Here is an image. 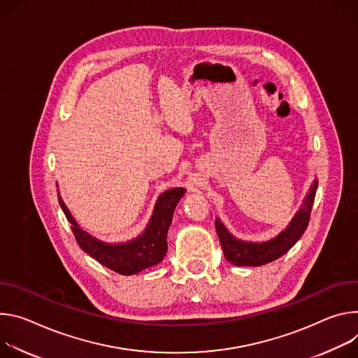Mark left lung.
I'll return each instance as SVG.
<instances>
[{
    "mask_svg": "<svg viewBox=\"0 0 358 358\" xmlns=\"http://www.w3.org/2000/svg\"><path fill=\"white\" fill-rule=\"evenodd\" d=\"M317 190V180L311 185L307 193L303 208L297 212L292 223L274 239L264 243H249L234 239L224 229V226L216 220V231L224 253V257L234 266H263L287 253L303 236L308 226L310 212Z\"/></svg>",
    "mask_w": 358,
    "mask_h": 358,
    "instance_id": "8db88e82",
    "label": "left lung"
}]
</instances>
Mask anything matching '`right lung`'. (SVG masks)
I'll return each instance as SVG.
<instances>
[{"instance_id":"1","label":"right lung","mask_w":358,"mask_h":358,"mask_svg":"<svg viewBox=\"0 0 358 358\" xmlns=\"http://www.w3.org/2000/svg\"><path fill=\"white\" fill-rule=\"evenodd\" d=\"M183 194L185 189L176 187L159 196L146 230L138 239L122 245H106L94 239L88 233L79 229L61 201V197L58 201L68 222L71 223V230L79 248L105 267L122 275H131L164 260L168 252V230L172 223L175 208Z\"/></svg>"}]
</instances>
